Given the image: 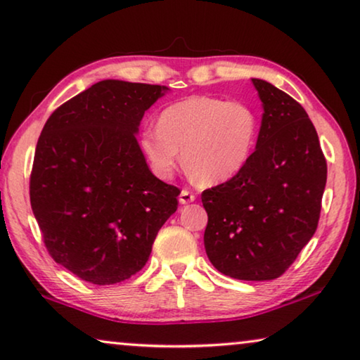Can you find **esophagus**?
I'll use <instances>...</instances> for the list:
<instances>
[{"mask_svg": "<svg viewBox=\"0 0 360 360\" xmlns=\"http://www.w3.org/2000/svg\"><path fill=\"white\" fill-rule=\"evenodd\" d=\"M195 200V195L189 191V189H182L179 193V203L182 205H187V203H192Z\"/></svg>", "mask_w": 360, "mask_h": 360, "instance_id": "esophagus-1", "label": "esophagus"}]
</instances>
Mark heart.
I'll return each mask as SVG.
<instances>
[{
    "label": "heart",
    "mask_w": 360,
    "mask_h": 360,
    "mask_svg": "<svg viewBox=\"0 0 360 360\" xmlns=\"http://www.w3.org/2000/svg\"><path fill=\"white\" fill-rule=\"evenodd\" d=\"M158 128L139 133V149L153 173L169 179L182 162L205 184H221L248 163L258 136V118L243 102L192 96L163 108Z\"/></svg>",
    "instance_id": "b5f03b06"
}]
</instances>
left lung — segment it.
<instances>
[{
    "label": "left lung",
    "mask_w": 360,
    "mask_h": 360,
    "mask_svg": "<svg viewBox=\"0 0 360 360\" xmlns=\"http://www.w3.org/2000/svg\"><path fill=\"white\" fill-rule=\"evenodd\" d=\"M252 82L264 110L256 150L236 178L203 191V242L224 276L272 281L317 229L327 162L301 104L264 79Z\"/></svg>",
    "instance_id": "1"
}]
</instances>
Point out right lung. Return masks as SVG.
<instances>
[{"label": "right lung", "instance_id": "obj_1", "mask_svg": "<svg viewBox=\"0 0 360 360\" xmlns=\"http://www.w3.org/2000/svg\"><path fill=\"white\" fill-rule=\"evenodd\" d=\"M160 84L102 79L67 101L39 136L30 203L57 264L94 285L146 266L157 233L178 210V187L152 174L136 134Z\"/></svg>", "mask_w": 360, "mask_h": 360}]
</instances>
